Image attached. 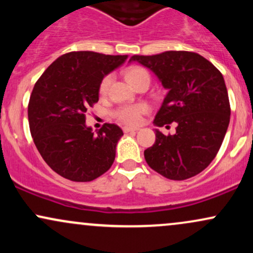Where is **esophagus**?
I'll return each mask as SVG.
<instances>
[{
	"instance_id": "esophagus-1",
	"label": "esophagus",
	"mask_w": 253,
	"mask_h": 253,
	"mask_svg": "<svg viewBox=\"0 0 253 253\" xmlns=\"http://www.w3.org/2000/svg\"><path fill=\"white\" fill-rule=\"evenodd\" d=\"M136 130H139L138 127H129V126H125V127H124V132H125V133L136 132Z\"/></svg>"
}]
</instances>
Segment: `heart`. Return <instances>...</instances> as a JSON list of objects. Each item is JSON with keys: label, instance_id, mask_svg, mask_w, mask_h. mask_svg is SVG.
Instances as JSON below:
<instances>
[{"label": "heart", "instance_id": "b5f03b06", "mask_svg": "<svg viewBox=\"0 0 253 253\" xmlns=\"http://www.w3.org/2000/svg\"><path fill=\"white\" fill-rule=\"evenodd\" d=\"M146 75L149 74H147L145 69L140 68V66H132V68H129L128 70L126 71V77L130 84H134L139 78L146 76ZM110 81H112V77L110 76H106L102 81H101V94H106L110 85ZM147 110H149V107H147L146 104H133V106H124L121 107V108H119L115 115H117L119 120L123 121L125 124L135 125L140 123L141 118H143V115L147 112Z\"/></svg>", "mask_w": 253, "mask_h": 253}]
</instances>
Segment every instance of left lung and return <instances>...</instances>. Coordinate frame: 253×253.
Masks as SVG:
<instances>
[{
  "mask_svg": "<svg viewBox=\"0 0 253 253\" xmlns=\"http://www.w3.org/2000/svg\"><path fill=\"white\" fill-rule=\"evenodd\" d=\"M132 62L152 71L168 90L153 124H177L173 135L156 129L155 144L144 151L146 163L175 181L197 175L215 158L228 128L231 108L221 72L188 51L133 56Z\"/></svg>",
  "mask_w": 253,
  "mask_h": 253,
  "instance_id": "obj_1",
  "label": "left lung"
}]
</instances>
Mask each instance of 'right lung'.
I'll return each mask as SVG.
<instances>
[{
  "instance_id": "right-lung-1",
  "label": "right lung",
  "mask_w": 253,
  "mask_h": 253,
  "mask_svg": "<svg viewBox=\"0 0 253 253\" xmlns=\"http://www.w3.org/2000/svg\"><path fill=\"white\" fill-rule=\"evenodd\" d=\"M127 57L69 52L37 81L28 103L31 134L46 164L64 178L90 182L114 163L123 129L106 124L95 134L85 113L98 101L101 81Z\"/></svg>"
}]
</instances>
